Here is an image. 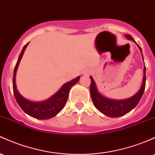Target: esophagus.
I'll use <instances>...</instances> for the list:
<instances>
[{
	"label": "esophagus",
	"mask_w": 155,
	"mask_h": 155,
	"mask_svg": "<svg viewBox=\"0 0 155 155\" xmlns=\"http://www.w3.org/2000/svg\"><path fill=\"white\" fill-rule=\"evenodd\" d=\"M84 74H85V75H88V74H90V72H88V71H85V72H84Z\"/></svg>",
	"instance_id": "esophagus-1"
}]
</instances>
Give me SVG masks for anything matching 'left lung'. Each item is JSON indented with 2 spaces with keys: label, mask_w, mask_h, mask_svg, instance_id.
I'll list each match as a JSON object with an SVG mask.
<instances>
[{
  "label": "left lung",
  "mask_w": 155,
  "mask_h": 155,
  "mask_svg": "<svg viewBox=\"0 0 155 155\" xmlns=\"http://www.w3.org/2000/svg\"><path fill=\"white\" fill-rule=\"evenodd\" d=\"M125 37L127 40H132V42L136 43L135 40L130 35H125ZM137 45L138 48L140 49L141 54H142L141 48L137 44ZM90 78H91V87H90L91 96L94 106L96 107V108L98 111L101 112L104 115L110 117V118H117V117L124 115L127 113H128L129 112H130L132 110H133L140 101L141 97L143 94V92L145 91L146 67H144L143 68V77L142 85H141L140 90L134 96L130 97L128 98H126V99H111V98H107L106 96H103L102 94H101L98 92L96 84L95 82L94 79H93V77L90 76Z\"/></svg>",
  "instance_id": "8db88e82"
}]
</instances>
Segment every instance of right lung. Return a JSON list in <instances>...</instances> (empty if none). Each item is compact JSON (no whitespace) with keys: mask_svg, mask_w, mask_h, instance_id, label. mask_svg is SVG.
Masks as SVG:
<instances>
[{"mask_svg":"<svg viewBox=\"0 0 155 155\" xmlns=\"http://www.w3.org/2000/svg\"><path fill=\"white\" fill-rule=\"evenodd\" d=\"M28 43L29 42H28L23 48V50H22L19 57H18V62H17L14 69L12 83L15 99H16L17 102L22 110L30 116L37 119H40V120L51 118L55 115H57L64 108V105L67 102L70 90L71 89L73 85L76 84L79 81V79H80V76L72 79L68 82H66L65 84H64L61 87L60 89L55 94H54L52 96H51L50 98L45 100V101H32L24 98L17 89L16 73L22 57L24 54L25 49L26 48Z\"/></svg>","mask_w":155,"mask_h":155,"instance_id":"add662e5","label":"right lung"}]
</instances>
